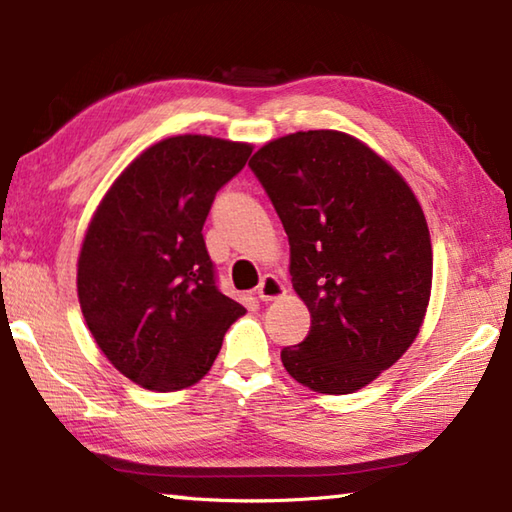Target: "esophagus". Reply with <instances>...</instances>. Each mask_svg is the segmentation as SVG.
<instances>
[{"mask_svg": "<svg viewBox=\"0 0 512 512\" xmlns=\"http://www.w3.org/2000/svg\"><path fill=\"white\" fill-rule=\"evenodd\" d=\"M284 293H287V287H284V284L277 280L275 275H264L262 282H259V287H257V298L262 302L282 298Z\"/></svg>", "mask_w": 512, "mask_h": 512, "instance_id": "esophagus-1", "label": "esophagus"}]
</instances>
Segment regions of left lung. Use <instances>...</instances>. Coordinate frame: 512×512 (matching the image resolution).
I'll list each match as a JSON object with an SVG mask.
<instances>
[{
    "instance_id": "1",
    "label": "left lung",
    "mask_w": 512,
    "mask_h": 512,
    "mask_svg": "<svg viewBox=\"0 0 512 512\" xmlns=\"http://www.w3.org/2000/svg\"><path fill=\"white\" fill-rule=\"evenodd\" d=\"M248 167L284 225L293 289L311 314L284 368L316 393L359 391L411 348L427 314L433 253L418 198L341 131L277 137Z\"/></svg>"
}]
</instances>
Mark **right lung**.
<instances>
[{
    "mask_svg": "<svg viewBox=\"0 0 512 512\" xmlns=\"http://www.w3.org/2000/svg\"><path fill=\"white\" fill-rule=\"evenodd\" d=\"M253 144L176 135L121 171L85 232L76 289L94 341L158 393L196 384L246 309L216 287L203 223Z\"/></svg>",
    "mask_w": 512,
    "mask_h": 512,
    "instance_id": "right-lung-1",
    "label": "right lung"
}]
</instances>
